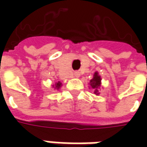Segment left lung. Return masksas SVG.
Returning a JSON list of instances; mask_svg holds the SVG:
<instances>
[{"label":"left lung","instance_id":"8db88e82","mask_svg":"<svg viewBox=\"0 0 147 147\" xmlns=\"http://www.w3.org/2000/svg\"><path fill=\"white\" fill-rule=\"evenodd\" d=\"M61 86H62V83H61V82H55V85H53L54 88H55V89H57V90H58L59 88H61Z\"/></svg>","mask_w":147,"mask_h":147}]
</instances>
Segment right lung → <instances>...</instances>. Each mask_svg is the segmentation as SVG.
<instances>
[{
	"instance_id": "1",
	"label": "right lung",
	"mask_w": 147,
	"mask_h": 147,
	"mask_svg": "<svg viewBox=\"0 0 147 147\" xmlns=\"http://www.w3.org/2000/svg\"><path fill=\"white\" fill-rule=\"evenodd\" d=\"M100 84H101V78H100V76H99L97 72H96L95 74H94L93 78L90 81V86H91V88L95 89V93L96 94V95L99 94L98 89L100 87Z\"/></svg>"
}]
</instances>
